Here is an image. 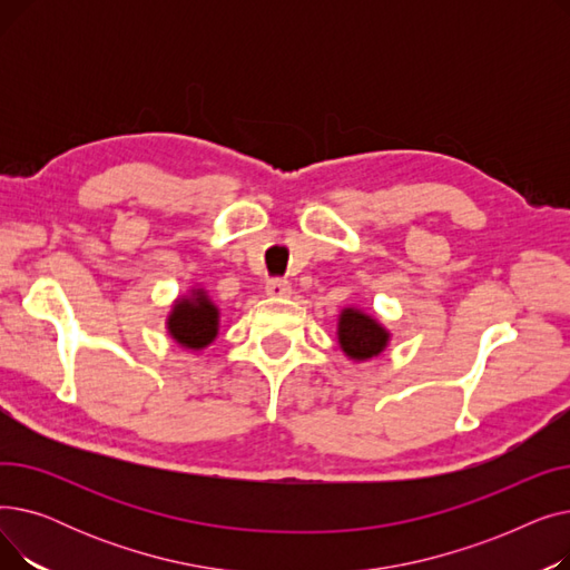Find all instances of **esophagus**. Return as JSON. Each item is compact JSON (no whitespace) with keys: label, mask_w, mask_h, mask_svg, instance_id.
<instances>
[{"label":"esophagus","mask_w":570,"mask_h":570,"mask_svg":"<svg viewBox=\"0 0 570 570\" xmlns=\"http://www.w3.org/2000/svg\"><path fill=\"white\" fill-rule=\"evenodd\" d=\"M265 293L269 297H286V295H291V284L286 279H269L265 284Z\"/></svg>","instance_id":"obj_1"}]
</instances>
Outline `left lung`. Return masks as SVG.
Masks as SVG:
<instances>
[{"instance_id":"1","label":"left lung","mask_w":570,"mask_h":570,"mask_svg":"<svg viewBox=\"0 0 570 570\" xmlns=\"http://www.w3.org/2000/svg\"><path fill=\"white\" fill-rule=\"evenodd\" d=\"M337 340L346 357L363 363L385 351L387 342H391V333L372 314L355 307H344L337 321Z\"/></svg>"}]
</instances>
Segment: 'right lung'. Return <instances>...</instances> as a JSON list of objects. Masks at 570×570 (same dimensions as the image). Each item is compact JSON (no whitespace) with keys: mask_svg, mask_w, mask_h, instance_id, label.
<instances>
[{"mask_svg":"<svg viewBox=\"0 0 570 570\" xmlns=\"http://www.w3.org/2000/svg\"><path fill=\"white\" fill-rule=\"evenodd\" d=\"M168 335L189 351H203L219 335V307L209 301L205 288H191L177 297L166 318Z\"/></svg>","mask_w":570,"mask_h":570,"instance_id":"1","label":"right lung"}]
</instances>
